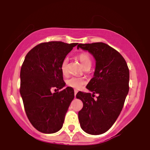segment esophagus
Instances as JSON below:
<instances>
[{"mask_svg": "<svg viewBox=\"0 0 150 150\" xmlns=\"http://www.w3.org/2000/svg\"><path fill=\"white\" fill-rule=\"evenodd\" d=\"M77 91H75V92H74V95H75V98H76V94H77Z\"/></svg>", "mask_w": 150, "mask_h": 150, "instance_id": "obj_1", "label": "esophagus"}]
</instances>
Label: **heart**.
<instances>
[{"label": "heart", "mask_w": 150, "mask_h": 150, "mask_svg": "<svg viewBox=\"0 0 150 150\" xmlns=\"http://www.w3.org/2000/svg\"><path fill=\"white\" fill-rule=\"evenodd\" d=\"M78 58L79 61L82 64V66H84V68L88 67V66H91V59L90 56L86 52L81 53L78 56ZM68 62H69V59L68 58H65L62 61L61 64V71L62 73H63L64 75H67L68 73V69H67V66H68ZM66 84L69 85V86L72 87V88L75 89H79L81 86L85 84V81L84 79L80 78V77H72L69 79H67L66 81Z\"/></svg>", "instance_id": "b5f03b06"}]
</instances>
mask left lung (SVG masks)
Returning <instances> with one entry per match:
<instances>
[{
  "label": "left lung",
  "mask_w": 150,
  "mask_h": 150,
  "mask_svg": "<svg viewBox=\"0 0 150 150\" xmlns=\"http://www.w3.org/2000/svg\"><path fill=\"white\" fill-rule=\"evenodd\" d=\"M91 54L96 60L93 77L86 85L90 93L79 91L77 99L83 102L78 113L83 131L91 135L105 133L114 124L122 111L129 92V71L123 57L106 43L77 45ZM94 94H98L94 100Z\"/></svg>",
  "instance_id": "1"
}]
</instances>
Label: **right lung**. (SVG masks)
I'll list each match as a JSON object with an SVG mask.
<instances>
[{
	"mask_svg": "<svg viewBox=\"0 0 150 150\" xmlns=\"http://www.w3.org/2000/svg\"><path fill=\"white\" fill-rule=\"evenodd\" d=\"M77 43L50 41L36 45L26 54L21 69L20 94L33 126L44 134L61 129L74 90L66 87L52 93L51 88L66 86L61 64Z\"/></svg>",
	"mask_w": 150,
	"mask_h": 150,
	"instance_id": "add662e5",
	"label": "right lung"
}]
</instances>
